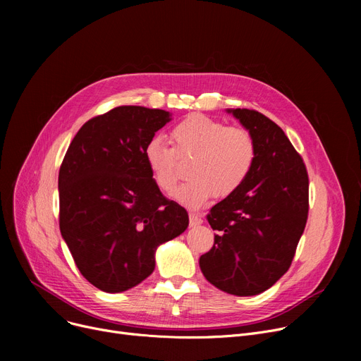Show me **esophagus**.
<instances>
[{
  "label": "esophagus",
  "mask_w": 361,
  "mask_h": 361,
  "mask_svg": "<svg viewBox=\"0 0 361 361\" xmlns=\"http://www.w3.org/2000/svg\"><path fill=\"white\" fill-rule=\"evenodd\" d=\"M188 219H190V226H196V225H200L203 222L202 216L195 214V212H190L188 214Z\"/></svg>",
  "instance_id": "obj_1"
}]
</instances>
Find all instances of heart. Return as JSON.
<instances>
[{
    "instance_id": "obj_1",
    "label": "heart",
    "mask_w": 361,
    "mask_h": 361,
    "mask_svg": "<svg viewBox=\"0 0 361 361\" xmlns=\"http://www.w3.org/2000/svg\"><path fill=\"white\" fill-rule=\"evenodd\" d=\"M173 149L161 139H152L145 147V161L157 187L173 193L181 173L178 159L193 157L188 180L176 193L178 202L200 207L214 195L226 197L235 193L249 178L256 162L257 147L252 133L244 127L195 114L180 121L169 133Z\"/></svg>"
}]
</instances>
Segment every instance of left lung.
<instances>
[{
    "label": "left lung",
    "instance_id": "8db88e82",
    "mask_svg": "<svg viewBox=\"0 0 361 361\" xmlns=\"http://www.w3.org/2000/svg\"><path fill=\"white\" fill-rule=\"evenodd\" d=\"M257 147L249 178L206 215L216 231L200 256L204 278L234 295H256L286 274L309 215V176L282 128L259 111L228 109Z\"/></svg>",
    "mask_w": 361,
    "mask_h": 361
}]
</instances>
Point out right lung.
Returning a JSON list of instances; mask_svg holds the SVG:
<instances>
[{
	"mask_svg": "<svg viewBox=\"0 0 361 361\" xmlns=\"http://www.w3.org/2000/svg\"><path fill=\"white\" fill-rule=\"evenodd\" d=\"M169 120L164 109L114 108L82 126L60 166L61 235L80 274L105 293L146 279L158 245L188 225L145 161L146 145Z\"/></svg>",
	"mask_w": 361,
	"mask_h": 361,
	"instance_id": "add662e5",
	"label": "right lung"
}]
</instances>
